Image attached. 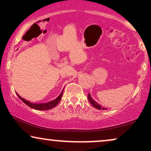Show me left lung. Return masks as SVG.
<instances>
[{"mask_svg":"<svg viewBox=\"0 0 151 151\" xmlns=\"http://www.w3.org/2000/svg\"><path fill=\"white\" fill-rule=\"evenodd\" d=\"M87 97H88V99H89V101L90 102V104H91L94 107V108H96V109H99V110H101V109H104H104H106L105 108H103V107H101V105H99V104L96 103V102L92 98H91V95H90V93H89V94H88Z\"/></svg>","mask_w":151,"mask_h":151,"instance_id":"obj_1","label":"left lung"}]
</instances>
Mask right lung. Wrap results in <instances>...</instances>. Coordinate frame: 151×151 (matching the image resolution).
I'll return each instance as SVG.
<instances>
[{
	"mask_svg": "<svg viewBox=\"0 0 151 151\" xmlns=\"http://www.w3.org/2000/svg\"><path fill=\"white\" fill-rule=\"evenodd\" d=\"M62 93H63V91H62L60 96H59L56 99L53 100V101H52L48 102V103H45V104H32V103H30V102H29L28 101H26L25 99H22L21 96H19L18 93H17V95H18V97L20 98V99H21L22 101H23L26 105H27L29 107H30V108L36 109V110H49V109H51L54 108V107H55L58 104L59 102L60 101V100H61V99H62Z\"/></svg>",
	"mask_w": 151,
	"mask_h": 151,
	"instance_id": "right-lung-1",
	"label": "right lung"
}]
</instances>
